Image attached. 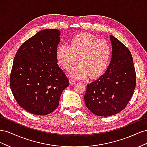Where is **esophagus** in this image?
<instances>
[{"instance_id":"obj_1","label":"esophagus","mask_w":147,"mask_h":147,"mask_svg":"<svg viewBox=\"0 0 147 147\" xmlns=\"http://www.w3.org/2000/svg\"><path fill=\"white\" fill-rule=\"evenodd\" d=\"M69 83H70V84H71V85H73V84L76 83V82L74 80H72V79H70L69 80Z\"/></svg>"}]
</instances>
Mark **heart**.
I'll use <instances>...</instances> for the list:
<instances>
[{"label": "heart", "instance_id": "b5f03b06", "mask_svg": "<svg viewBox=\"0 0 147 147\" xmlns=\"http://www.w3.org/2000/svg\"><path fill=\"white\" fill-rule=\"evenodd\" d=\"M112 55V49L105 40L94 35L83 32L71 39L70 46L62 44L56 50L59 64L64 69L80 64L70 69L69 75L75 79L99 77L107 68Z\"/></svg>", "mask_w": 147, "mask_h": 147}]
</instances>
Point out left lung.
<instances>
[{
  "label": "left lung",
  "mask_w": 147,
  "mask_h": 147,
  "mask_svg": "<svg viewBox=\"0 0 147 147\" xmlns=\"http://www.w3.org/2000/svg\"><path fill=\"white\" fill-rule=\"evenodd\" d=\"M112 55L105 74L87 85L84 98L86 107L97 116L110 117L125 109L136 85V74L129 49L110 36Z\"/></svg>",
  "instance_id": "left-lung-1"
}]
</instances>
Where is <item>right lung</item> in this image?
Listing matches in <instances>:
<instances>
[{
	"instance_id": "add662e5",
	"label": "right lung",
	"mask_w": 147,
	"mask_h": 147,
	"mask_svg": "<svg viewBox=\"0 0 147 147\" xmlns=\"http://www.w3.org/2000/svg\"><path fill=\"white\" fill-rule=\"evenodd\" d=\"M60 31L45 29L29 38L17 51L10 77L11 90L21 107L37 115L55 110L69 86L56 56Z\"/></svg>"
}]
</instances>
